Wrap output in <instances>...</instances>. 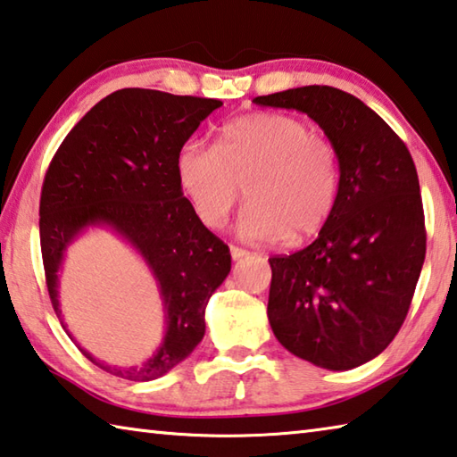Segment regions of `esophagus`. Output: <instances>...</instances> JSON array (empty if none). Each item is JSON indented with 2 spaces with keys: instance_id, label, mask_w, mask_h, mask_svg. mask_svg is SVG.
Wrapping results in <instances>:
<instances>
[{
  "instance_id": "1",
  "label": "esophagus",
  "mask_w": 457,
  "mask_h": 457,
  "mask_svg": "<svg viewBox=\"0 0 457 457\" xmlns=\"http://www.w3.org/2000/svg\"><path fill=\"white\" fill-rule=\"evenodd\" d=\"M229 253H231V257H234V260H242V257L247 255V252L242 250V247H237V245H231Z\"/></svg>"
}]
</instances>
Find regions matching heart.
I'll use <instances>...</instances> for the list:
<instances>
[{
  "label": "heart",
  "instance_id": "obj_1",
  "mask_svg": "<svg viewBox=\"0 0 457 457\" xmlns=\"http://www.w3.org/2000/svg\"><path fill=\"white\" fill-rule=\"evenodd\" d=\"M181 192L207 228H221L244 186L250 204L237 231L250 242H294L323 229L342 186L337 149L287 113L255 112L229 121L220 145L187 139L176 157Z\"/></svg>",
  "mask_w": 457,
  "mask_h": 457
}]
</instances>
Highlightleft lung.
<instances>
[{"mask_svg":"<svg viewBox=\"0 0 457 457\" xmlns=\"http://www.w3.org/2000/svg\"><path fill=\"white\" fill-rule=\"evenodd\" d=\"M253 104L308 113L342 168L337 205L318 239L270 257L273 336L313 366L353 370L386 350L416 292L426 257L416 165L376 112L337 87H294Z\"/></svg>","mask_w":457,"mask_h":457,"instance_id":"8db88e82","label":"left lung"}]
</instances>
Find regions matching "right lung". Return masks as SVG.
Masks as SVG:
<instances>
[{
	"label": "right lung",
	"instance_id": "1",
	"mask_svg": "<svg viewBox=\"0 0 457 457\" xmlns=\"http://www.w3.org/2000/svg\"><path fill=\"white\" fill-rule=\"evenodd\" d=\"M218 107L220 99L118 89L78 121L49 163L39 202L41 257L71 342L56 287L67 247L87 228H112L134 246L161 289L166 334L142 367H107L78 345L112 376L152 381L184 361L202 342L207 302L231 270L229 247L197 218L176 176L179 147Z\"/></svg>",
	"mask_w": 457,
	"mask_h": 457
}]
</instances>
